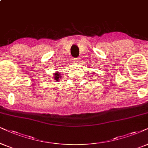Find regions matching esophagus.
I'll list each match as a JSON object with an SVG mask.
<instances>
[{"mask_svg":"<svg viewBox=\"0 0 148 148\" xmlns=\"http://www.w3.org/2000/svg\"><path fill=\"white\" fill-rule=\"evenodd\" d=\"M75 62L76 63H79L81 62V58H80V57L76 58V59H75Z\"/></svg>","mask_w":148,"mask_h":148,"instance_id":"1","label":"esophagus"}]
</instances>
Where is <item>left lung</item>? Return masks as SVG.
Segmentation results:
<instances>
[{
    "mask_svg": "<svg viewBox=\"0 0 148 148\" xmlns=\"http://www.w3.org/2000/svg\"><path fill=\"white\" fill-rule=\"evenodd\" d=\"M91 74H95V73H94V72H93V73H91Z\"/></svg>",
    "mask_w": 148,
    "mask_h": 148,
    "instance_id": "1",
    "label": "left lung"
}]
</instances>
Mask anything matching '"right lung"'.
Masks as SVG:
<instances>
[{
    "label": "right lung",
    "instance_id": "1",
    "mask_svg": "<svg viewBox=\"0 0 148 148\" xmlns=\"http://www.w3.org/2000/svg\"><path fill=\"white\" fill-rule=\"evenodd\" d=\"M61 78V74L60 72H55L53 74V79L55 80V82L57 81V80H59V78Z\"/></svg>",
    "mask_w": 148,
    "mask_h": 148
}]
</instances>
